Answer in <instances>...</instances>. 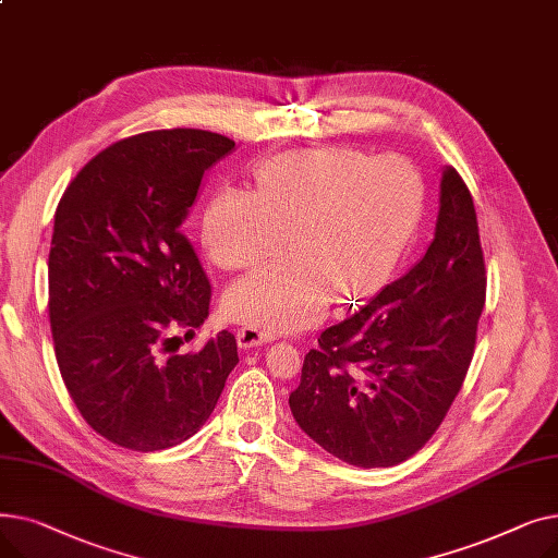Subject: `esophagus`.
Instances as JSON below:
<instances>
[{"mask_svg": "<svg viewBox=\"0 0 558 558\" xmlns=\"http://www.w3.org/2000/svg\"><path fill=\"white\" fill-rule=\"evenodd\" d=\"M276 335L267 332V330H259L255 326H244L238 330V343L242 348H253V345H262V343H269L274 341Z\"/></svg>", "mask_w": 558, "mask_h": 558, "instance_id": "34e87169", "label": "esophagus"}]
</instances>
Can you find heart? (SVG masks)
I'll use <instances>...</instances> for the list:
<instances>
[{"label":"heart","instance_id":"obj_1","mask_svg":"<svg viewBox=\"0 0 558 558\" xmlns=\"http://www.w3.org/2000/svg\"><path fill=\"white\" fill-rule=\"evenodd\" d=\"M421 171L400 156L368 158L345 146L289 151L257 171V196L219 192L203 215V244L240 271L296 248L234 282L226 312L242 324L287 332L324 318L337 296L357 301L383 287L423 213Z\"/></svg>","mask_w":558,"mask_h":558}]
</instances>
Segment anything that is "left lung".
<instances>
[{"instance_id":"obj_1","label":"left lung","mask_w":558,"mask_h":558,"mask_svg":"<svg viewBox=\"0 0 558 558\" xmlns=\"http://www.w3.org/2000/svg\"><path fill=\"white\" fill-rule=\"evenodd\" d=\"M486 301L473 196L446 167L434 240L416 267L357 314L320 332L289 407L345 463L389 468L444 423L471 366Z\"/></svg>"}]
</instances>
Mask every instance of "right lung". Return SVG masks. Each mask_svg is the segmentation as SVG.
I'll return each mask as SVG.
<instances>
[{
  "mask_svg": "<svg viewBox=\"0 0 558 558\" xmlns=\"http://www.w3.org/2000/svg\"><path fill=\"white\" fill-rule=\"evenodd\" d=\"M234 149L198 129L110 144L68 185L49 251L56 362L83 421L135 452L179 446L210 418L238 341H181L208 318L213 287L181 223L205 169Z\"/></svg>",
  "mask_w": 558,
  "mask_h": 558,
  "instance_id": "add662e5",
  "label": "right lung"
}]
</instances>
